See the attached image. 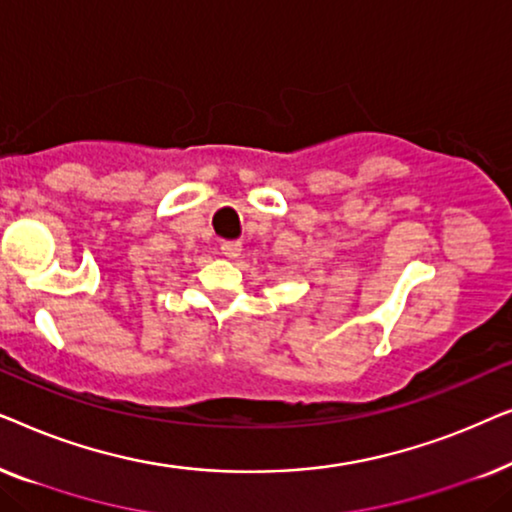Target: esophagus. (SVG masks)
Returning <instances> with one entry per match:
<instances>
[{"mask_svg": "<svg viewBox=\"0 0 512 512\" xmlns=\"http://www.w3.org/2000/svg\"><path fill=\"white\" fill-rule=\"evenodd\" d=\"M221 254L228 256V258H237L242 254V242H237V240L221 242Z\"/></svg>", "mask_w": 512, "mask_h": 512, "instance_id": "obj_1", "label": "esophagus"}]
</instances>
